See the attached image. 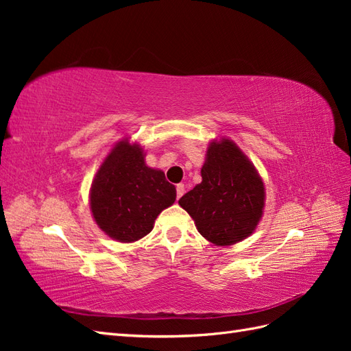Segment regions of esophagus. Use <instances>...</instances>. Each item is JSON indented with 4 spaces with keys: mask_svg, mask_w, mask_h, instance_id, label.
<instances>
[{
    "mask_svg": "<svg viewBox=\"0 0 351 351\" xmlns=\"http://www.w3.org/2000/svg\"><path fill=\"white\" fill-rule=\"evenodd\" d=\"M176 190H177V199H180V197H182V196L184 195V184H183V183L177 184Z\"/></svg>",
    "mask_w": 351,
    "mask_h": 351,
    "instance_id": "obj_1",
    "label": "esophagus"
}]
</instances>
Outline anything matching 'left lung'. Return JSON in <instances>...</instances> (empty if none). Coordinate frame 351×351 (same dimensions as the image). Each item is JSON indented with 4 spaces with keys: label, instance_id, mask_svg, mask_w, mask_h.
Masks as SVG:
<instances>
[{
    "label": "left lung",
    "instance_id": "8db88e82",
    "mask_svg": "<svg viewBox=\"0 0 351 351\" xmlns=\"http://www.w3.org/2000/svg\"><path fill=\"white\" fill-rule=\"evenodd\" d=\"M197 231L217 246L250 236L262 217L265 187L256 169L236 143L212 142L202 167V183L178 200Z\"/></svg>",
    "mask_w": 351,
    "mask_h": 351
}]
</instances>
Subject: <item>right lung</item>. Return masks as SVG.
<instances>
[{
	"instance_id": "obj_1",
	"label": "right lung",
	"mask_w": 351,
	"mask_h": 351,
	"mask_svg": "<svg viewBox=\"0 0 351 351\" xmlns=\"http://www.w3.org/2000/svg\"><path fill=\"white\" fill-rule=\"evenodd\" d=\"M176 196L165 174L146 167L142 147L121 141L93 178L90 209L104 232L132 243L152 231L156 217L174 204Z\"/></svg>"
}]
</instances>
